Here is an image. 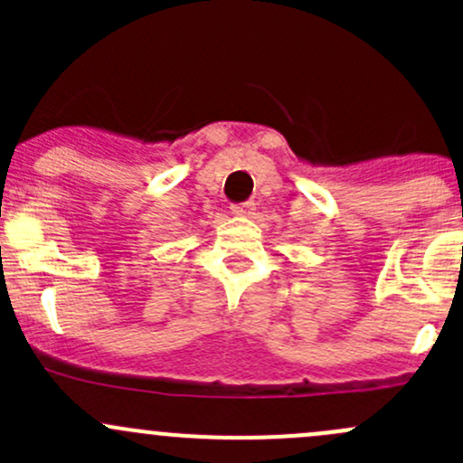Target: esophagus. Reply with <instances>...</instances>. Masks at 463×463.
<instances>
[{
  "instance_id": "1",
  "label": "esophagus",
  "mask_w": 463,
  "mask_h": 463,
  "mask_svg": "<svg viewBox=\"0 0 463 463\" xmlns=\"http://www.w3.org/2000/svg\"><path fill=\"white\" fill-rule=\"evenodd\" d=\"M253 210H255V203H240V205H232L231 208V213L235 214V217H250V214H253Z\"/></svg>"
}]
</instances>
